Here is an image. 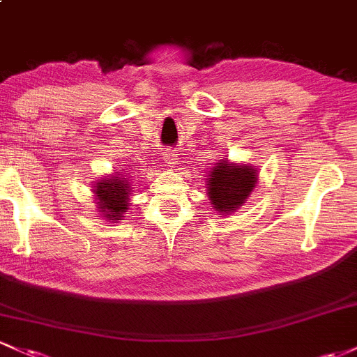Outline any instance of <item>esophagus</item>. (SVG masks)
Segmentation results:
<instances>
[{
	"mask_svg": "<svg viewBox=\"0 0 357 357\" xmlns=\"http://www.w3.org/2000/svg\"><path fill=\"white\" fill-rule=\"evenodd\" d=\"M164 160H166V164H169V166H174L176 164V159H178V154H176L174 151H166L162 154Z\"/></svg>",
	"mask_w": 357,
	"mask_h": 357,
	"instance_id": "obj_1",
	"label": "esophagus"
}]
</instances>
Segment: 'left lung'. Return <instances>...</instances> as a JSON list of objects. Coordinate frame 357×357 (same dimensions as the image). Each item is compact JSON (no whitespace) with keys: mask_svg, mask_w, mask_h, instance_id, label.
Wrapping results in <instances>:
<instances>
[{"mask_svg":"<svg viewBox=\"0 0 357 357\" xmlns=\"http://www.w3.org/2000/svg\"><path fill=\"white\" fill-rule=\"evenodd\" d=\"M210 203L220 213H232L248 202L257 183V171L250 164H234L220 159L208 172Z\"/></svg>","mask_w":357,"mask_h":357,"instance_id":"1","label":"left lung"}]
</instances>
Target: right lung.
<instances>
[{
	"label": "right lung",
	"instance_id": "add662e5",
	"mask_svg": "<svg viewBox=\"0 0 357 357\" xmlns=\"http://www.w3.org/2000/svg\"><path fill=\"white\" fill-rule=\"evenodd\" d=\"M96 205L100 215L107 220H121L125 211L128 210V195H130V185L125 174L107 176L100 179L95 186Z\"/></svg>",
	"mask_w": 357,
	"mask_h": 357
}]
</instances>
